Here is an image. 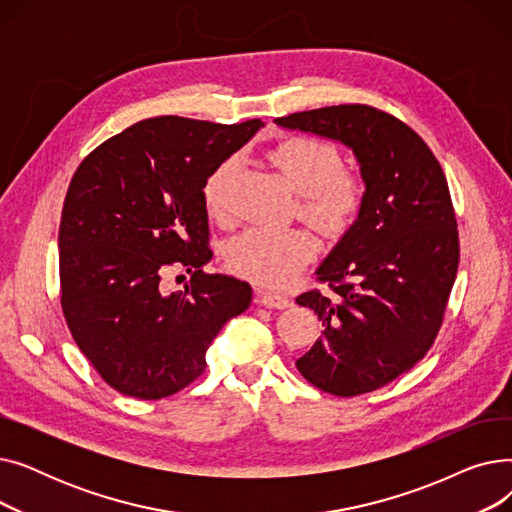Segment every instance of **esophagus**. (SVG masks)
<instances>
[{
    "label": "esophagus",
    "mask_w": 512,
    "mask_h": 512,
    "mask_svg": "<svg viewBox=\"0 0 512 512\" xmlns=\"http://www.w3.org/2000/svg\"><path fill=\"white\" fill-rule=\"evenodd\" d=\"M259 301L267 309H286L292 305V299H288L286 294H278L270 290H259Z\"/></svg>",
    "instance_id": "obj_1"
}]
</instances>
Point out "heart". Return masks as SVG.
I'll return each mask as SVG.
<instances>
[{
    "mask_svg": "<svg viewBox=\"0 0 512 512\" xmlns=\"http://www.w3.org/2000/svg\"><path fill=\"white\" fill-rule=\"evenodd\" d=\"M270 164L299 193V215L319 234L338 238L361 218L367 188L359 174L342 170L340 149L317 137H288L267 151ZM236 159L220 161L201 184L209 218L224 222ZM315 255L313 238L301 228H249L224 249L228 270L263 286H282Z\"/></svg>",
    "mask_w": 512,
    "mask_h": 512,
    "instance_id": "obj_1",
    "label": "heart"
}]
</instances>
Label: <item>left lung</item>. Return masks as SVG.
Segmentation results:
<instances>
[{"label": "left lung", "instance_id": "obj_1", "mask_svg": "<svg viewBox=\"0 0 512 512\" xmlns=\"http://www.w3.org/2000/svg\"><path fill=\"white\" fill-rule=\"evenodd\" d=\"M351 147L367 197L361 218L299 305L324 326L297 361L303 378L334 396L378 390L421 361L442 328L459 267V230L440 161L402 120L363 103L276 118Z\"/></svg>", "mask_w": 512, "mask_h": 512}]
</instances>
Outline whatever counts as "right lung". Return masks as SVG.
Listing matches in <instances>:
<instances>
[{"label":"right lung","instance_id":"1","mask_svg":"<svg viewBox=\"0 0 512 512\" xmlns=\"http://www.w3.org/2000/svg\"><path fill=\"white\" fill-rule=\"evenodd\" d=\"M261 120H141L93 149L74 172L60 224V286L68 330L101 380L159 400L193 384L251 286L205 274L211 259L205 176L245 145ZM170 266L192 274L166 295Z\"/></svg>","mask_w":512,"mask_h":512}]
</instances>
